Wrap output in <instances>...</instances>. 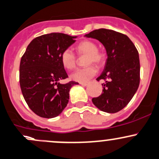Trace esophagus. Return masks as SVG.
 <instances>
[{"mask_svg":"<svg viewBox=\"0 0 159 159\" xmlns=\"http://www.w3.org/2000/svg\"><path fill=\"white\" fill-rule=\"evenodd\" d=\"M80 84L82 85V86H86L88 85V83H80Z\"/></svg>","mask_w":159,"mask_h":159,"instance_id":"1","label":"esophagus"}]
</instances>
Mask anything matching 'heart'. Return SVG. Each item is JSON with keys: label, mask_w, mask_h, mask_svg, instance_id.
I'll list each match as a JSON object with an SVG mask.
<instances>
[{"label": "heart", "mask_w": 159, "mask_h": 159, "mask_svg": "<svg viewBox=\"0 0 159 159\" xmlns=\"http://www.w3.org/2000/svg\"><path fill=\"white\" fill-rule=\"evenodd\" d=\"M76 51L79 55H87L86 59V64L89 65L83 68L76 70L71 74L70 77L74 81L80 83H86L91 78L93 77L97 73V70L93 65L100 66L104 62L105 56L103 52L98 51V46L95 42L89 40H84L80 42L76 46ZM61 62L64 68L71 70L76 67V56L70 48H66L60 56Z\"/></svg>", "instance_id": "heart-1"}]
</instances>
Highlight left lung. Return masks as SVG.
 I'll list each match as a JSON object with an SVG mask.
<instances>
[{
	"label": "left lung",
	"mask_w": 159,
	"mask_h": 159,
	"mask_svg": "<svg viewBox=\"0 0 159 159\" xmlns=\"http://www.w3.org/2000/svg\"><path fill=\"white\" fill-rule=\"evenodd\" d=\"M85 36L100 41L107 54L103 72L97 79L105 80L103 92L92 99L93 103L103 112H118L131 101L139 86L138 50L126 34L113 30L100 28Z\"/></svg>",
	"instance_id": "8db88e82"
}]
</instances>
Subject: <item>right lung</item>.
Listing matches in <instances>:
<instances>
[{
    "mask_svg": "<svg viewBox=\"0 0 159 159\" xmlns=\"http://www.w3.org/2000/svg\"><path fill=\"white\" fill-rule=\"evenodd\" d=\"M76 36L50 33L33 39L20 62L19 82L27 104L41 117L52 118L62 112L75 81L61 84L68 78L60 59L62 51L73 45Z\"/></svg>",
    "mask_w": 159,
    "mask_h": 159,
    "instance_id": "obj_1",
    "label": "right lung"
}]
</instances>
